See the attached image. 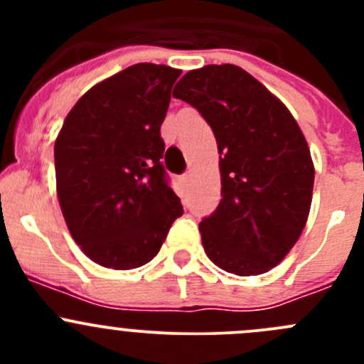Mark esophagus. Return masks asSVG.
Instances as JSON below:
<instances>
[{
    "instance_id": "esophagus-1",
    "label": "esophagus",
    "mask_w": 364,
    "mask_h": 364,
    "mask_svg": "<svg viewBox=\"0 0 364 364\" xmlns=\"http://www.w3.org/2000/svg\"><path fill=\"white\" fill-rule=\"evenodd\" d=\"M183 179H185V181H188V179H190V172H186V174L183 176Z\"/></svg>"
}]
</instances>
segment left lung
<instances>
[{
	"label": "left lung",
	"mask_w": 364,
	"mask_h": 364,
	"mask_svg": "<svg viewBox=\"0 0 364 364\" xmlns=\"http://www.w3.org/2000/svg\"><path fill=\"white\" fill-rule=\"evenodd\" d=\"M172 95L200 112L218 144L222 200L199 223L205 253L237 277L266 273L291 252L310 213L315 168L299 124L236 65L190 70Z\"/></svg>",
	"instance_id": "left-lung-1"
}]
</instances>
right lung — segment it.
<instances>
[{
  "label": "right lung",
  "mask_w": 364,
  "mask_h": 364,
  "mask_svg": "<svg viewBox=\"0 0 364 364\" xmlns=\"http://www.w3.org/2000/svg\"><path fill=\"white\" fill-rule=\"evenodd\" d=\"M181 70L137 63L79 98L54 144L56 190L73 241L111 269L144 266L183 215L160 127Z\"/></svg>",
  "instance_id": "add662e5"
}]
</instances>
